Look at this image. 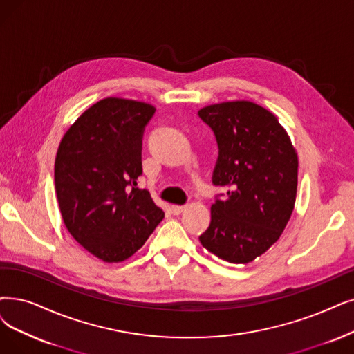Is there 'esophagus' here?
<instances>
[{
    "label": "esophagus",
    "mask_w": 354,
    "mask_h": 354,
    "mask_svg": "<svg viewBox=\"0 0 354 354\" xmlns=\"http://www.w3.org/2000/svg\"><path fill=\"white\" fill-rule=\"evenodd\" d=\"M171 210H173V214L174 215H180L181 212H185L186 210V206H180V205H173L171 206Z\"/></svg>",
    "instance_id": "esophagus-1"
}]
</instances>
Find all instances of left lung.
Returning a JSON list of instances; mask_svg holds the SVG:
<instances>
[{
  "label": "left lung",
  "instance_id": "left-lung-1",
  "mask_svg": "<svg viewBox=\"0 0 354 354\" xmlns=\"http://www.w3.org/2000/svg\"><path fill=\"white\" fill-rule=\"evenodd\" d=\"M214 131L218 160L212 183L225 193L210 207L199 236L219 259L247 264L270 248L293 212L298 155L277 118L251 102H226L197 111Z\"/></svg>",
  "mask_w": 354,
  "mask_h": 354
}]
</instances>
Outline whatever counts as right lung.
I'll use <instances>...</instances> for the list:
<instances>
[{
	"instance_id": "obj_1",
	"label": "right lung",
	"mask_w": 354,
	"mask_h": 354,
	"mask_svg": "<svg viewBox=\"0 0 354 354\" xmlns=\"http://www.w3.org/2000/svg\"><path fill=\"white\" fill-rule=\"evenodd\" d=\"M155 107L109 97L93 104L64 135L55 160V189L75 241L106 263L145 244L164 212L140 190L142 138Z\"/></svg>"
}]
</instances>
